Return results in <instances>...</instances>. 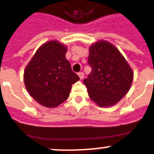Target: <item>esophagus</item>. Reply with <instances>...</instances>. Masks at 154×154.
<instances>
[{
    "instance_id": "obj_1",
    "label": "esophagus",
    "mask_w": 154,
    "mask_h": 154,
    "mask_svg": "<svg viewBox=\"0 0 154 154\" xmlns=\"http://www.w3.org/2000/svg\"><path fill=\"white\" fill-rule=\"evenodd\" d=\"M78 75H79V77L80 79H83V77H84V73H83V72H79Z\"/></svg>"
}]
</instances>
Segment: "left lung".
I'll return each mask as SVG.
<instances>
[{"instance_id": "obj_1", "label": "left lung", "mask_w": 154, "mask_h": 154, "mask_svg": "<svg viewBox=\"0 0 154 154\" xmlns=\"http://www.w3.org/2000/svg\"><path fill=\"white\" fill-rule=\"evenodd\" d=\"M88 64L92 71L83 83L90 99L99 107L116 104L133 80L132 69L123 55L111 43L100 40L90 46Z\"/></svg>"}]
</instances>
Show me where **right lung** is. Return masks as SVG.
<instances>
[{"label":"right lung","mask_w":154,"mask_h":154,"mask_svg":"<svg viewBox=\"0 0 154 154\" xmlns=\"http://www.w3.org/2000/svg\"><path fill=\"white\" fill-rule=\"evenodd\" d=\"M67 47L57 40L43 43L24 72L29 95L46 107H56L69 97L72 85L79 79L65 57Z\"/></svg>","instance_id":"obj_1"}]
</instances>
